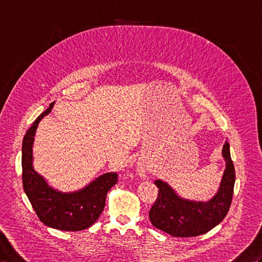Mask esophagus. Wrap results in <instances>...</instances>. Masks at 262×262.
Instances as JSON below:
<instances>
[{
    "mask_svg": "<svg viewBox=\"0 0 262 262\" xmlns=\"http://www.w3.org/2000/svg\"><path fill=\"white\" fill-rule=\"evenodd\" d=\"M136 169H137L138 176L145 178L146 175H147V172H148V169H149V168H148V165H147V163H145V162H139V163L137 164Z\"/></svg>",
    "mask_w": 262,
    "mask_h": 262,
    "instance_id": "obj_1",
    "label": "esophagus"
}]
</instances>
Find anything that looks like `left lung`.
Returning a JSON list of instances; mask_svg holds the SVG:
<instances>
[{
    "label": "left lung",
    "mask_w": 262,
    "mask_h": 262,
    "mask_svg": "<svg viewBox=\"0 0 262 262\" xmlns=\"http://www.w3.org/2000/svg\"><path fill=\"white\" fill-rule=\"evenodd\" d=\"M226 168L216 195L208 201H196L178 196L162 179L155 180L158 196L149 211L154 227L173 237H196L211 230L224 220L229 210L236 180L230 146L223 147Z\"/></svg>",
    "instance_id": "1"
}]
</instances>
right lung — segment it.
Instances as JSON below:
<instances>
[{
    "instance_id": "right-lung-1",
    "label": "right lung",
    "mask_w": 262,
    "mask_h": 262,
    "mask_svg": "<svg viewBox=\"0 0 262 262\" xmlns=\"http://www.w3.org/2000/svg\"><path fill=\"white\" fill-rule=\"evenodd\" d=\"M52 103L26 132L22 143L23 188L37 217L44 225L65 231H79L91 227L105 207L107 191L117 183L116 172H106L84 188L63 192L53 188L33 166V144L37 126L52 112Z\"/></svg>"
}]
</instances>
